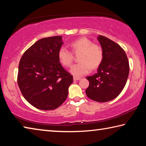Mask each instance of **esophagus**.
I'll use <instances>...</instances> for the list:
<instances>
[{"label": "esophagus", "mask_w": 146, "mask_h": 146, "mask_svg": "<svg viewBox=\"0 0 146 146\" xmlns=\"http://www.w3.org/2000/svg\"><path fill=\"white\" fill-rule=\"evenodd\" d=\"M80 77H76V76H73V80H80Z\"/></svg>", "instance_id": "esophagus-1"}]
</instances>
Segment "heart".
Masks as SVG:
<instances>
[{
  "label": "heart",
  "instance_id": "1",
  "mask_svg": "<svg viewBox=\"0 0 146 146\" xmlns=\"http://www.w3.org/2000/svg\"><path fill=\"white\" fill-rule=\"evenodd\" d=\"M70 46L74 53L81 52L79 63L71 67L70 71L73 75L80 76L90 72L91 68H97L103 60V50L100 45L94 44L87 37H81L73 41ZM58 57L60 63L65 67H70L73 60L72 52L64 47L58 51Z\"/></svg>",
  "mask_w": 146,
  "mask_h": 146
}]
</instances>
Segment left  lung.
<instances>
[{"label": "left lung", "mask_w": 146, "mask_h": 146, "mask_svg": "<svg viewBox=\"0 0 146 146\" xmlns=\"http://www.w3.org/2000/svg\"><path fill=\"white\" fill-rule=\"evenodd\" d=\"M97 39L103 50V60L97 73L86 77L90 86L86 93L91 100L106 102L118 97L123 90L129 75V61L118 44L102 35Z\"/></svg>", "instance_id": "left-lung-1"}]
</instances>
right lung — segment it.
<instances>
[{"label": "right lung", "mask_w": 146, "mask_h": 146, "mask_svg": "<svg viewBox=\"0 0 146 146\" xmlns=\"http://www.w3.org/2000/svg\"><path fill=\"white\" fill-rule=\"evenodd\" d=\"M61 36L36 41L27 49L19 62L17 82L25 99L41 110L58 108L67 98L73 76L60 63L58 51Z\"/></svg>", "instance_id": "right-lung-1"}]
</instances>
